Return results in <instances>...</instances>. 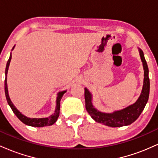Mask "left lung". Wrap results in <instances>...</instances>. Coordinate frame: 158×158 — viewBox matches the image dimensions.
<instances>
[{
  "label": "left lung",
  "mask_w": 158,
  "mask_h": 158,
  "mask_svg": "<svg viewBox=\"0 0 158 158\" xmlns=\"http://www.w3.org/2000/svg\"><path fill=\"white\" fill-rule=\"evenodd\" d=\"M143 63L144 70V79H143V88L140 95L135 103L127 106L121 110H114L111 113H106L99 110L94 106L92 103L93 96L87 88H85V108L90 117L96 122L102 123L110 127H121L128 126L131 124L139 117L144 109L149 97L150 81L148 78V68L147 63L145 59L144 54L140 48H137Z\"/></svg>",
  "instance_id": "8db88e82"
}]
</instances>
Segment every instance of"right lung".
<instances>
[{"label": "right lung", "mask_w": 158, "mask_h": 158, "mask_svg": "<svg viewBox=\"0 0 158 158\" xmlns=\"http://www.w3.org/2000/svg\"><path fill=\"white\" fill-rule=\"evenodd\" d=\"M15 45L13 47L12 49V50H14ZM11 59H12V52H10V59L7 61L6 66V70H5V81H4V89H5V95H6V98L7 102H8L9 106H10V108H12V111L14 112V114L17 116V117L23 123L27 125V126H33V127H44V126H52V124H54L56 121H57L58 117L59 116V111H60V101L62 98L63 95L64 93H66L67 90H62V91L59 92L57 94V97H56V110L54 114H52V115H50V117H45V118H30V117H27V116L23 115V114L20 112L19 110L16 108V107L14 106V104L11 101L10 96H9L8 93V87H7V73H8V69L9 66H10Z\"/></svg>", "instance_id": "1"}]
</instances>
